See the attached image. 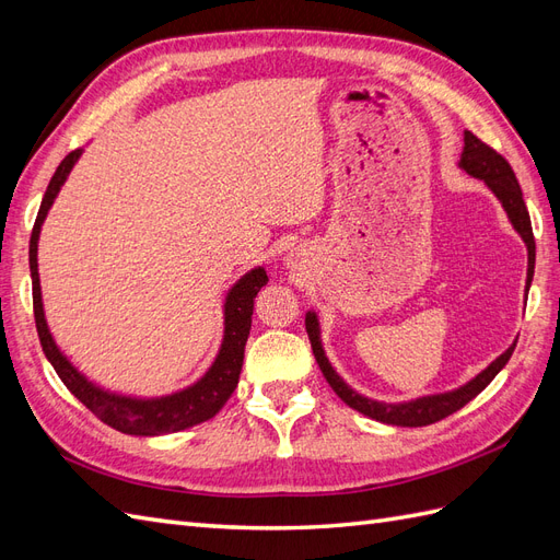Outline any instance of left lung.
Masks as SVG:
<instances>
[{
    "instance_id": "1",
    "label": "left lung",
    "mask_w": 560,
    "mask_h": 560,
    "mask_svg": "<svg viewBox=\"0 0 560 560\" xmlns=\"http://www.w3.org/2000/svg\"><path fill=\"white\" fill-rule=\"evenodd\" d=\"M457 167L465 171L469 177L483 179V184L488 186L490 191L495 194V198L502 202V208L510 217V222L514 226V231L521 235V241L525 243V249H528V278H525V292L530 290L533 282V273H535V238H533V226H530V214L528 208L523 202V194L518 179L512 171V165L506 163L495 149H490L488 144H483L477 135H471L469 130H465V147L460 161H457ZM306 331L311 338L313 346V354L325 374L327 383L331 385L334 393L341 397L350 409L364 413L371 420L385 422V425H397V428H422V425H432V422L442 420L451 413H455L457 409H463L465 404H469L474 397L488 387V383L493 381L500 371L504 369V364L510 362L512 352L516 348V341L506 348L500 358H495L490 362L483 371H479L477 376L471 381H467L460 387H453L448 393H436V395H422L409 401H378V399H369L364 395H360L358 389L350 387L341 376L336 374V369L331 366L325 348H322V334H319V319L315 311L306 313Z\"/></svg>"
}]
</instances>
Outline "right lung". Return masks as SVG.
I'll use <instances>...</instances> for the list:
<instances>
[{"mask_svg":"<svg viewBox=\"0 0 560 560\" xmlns=\"http://www.w3.org/2000/svg\"><path fill=\"white\" fill-rule=\"evenodd\" d=\"M83 149L72 151L65 156L58 165L56 175L50 177L48 189L44 194L42 208L37 214L35 229H32L30 238V273H32V301H35V322L39 331V341L44 348L46 360L56 369L60 381L67 389L91 409L100 420L107 422L109 428L135 434V436H159V434H173L186 428H194L198 422H206L219 413V409L229 401L235 385L241 378V369L245 360V343L252 327V311L254 299H257L261 287L268 282L266 268L257 266L247 270L245 276L233 282L231 290L224 299V336L222 346H219L214 362L208 366L196 383L186 385L177 393L161 395V397H138V395H124L114 393L103 385L93 383L89 376L72 364V360L60 350L54 334L48 329L44 301H42V282H39V264H37V249H39V235L46 222V214L54 206L62 184L70 177L72 167L81 159Z\"/></svg>","mask_w":560,"mask_h":560,"instance_id":"obj_1","label":"right lung"}]
</instances>
